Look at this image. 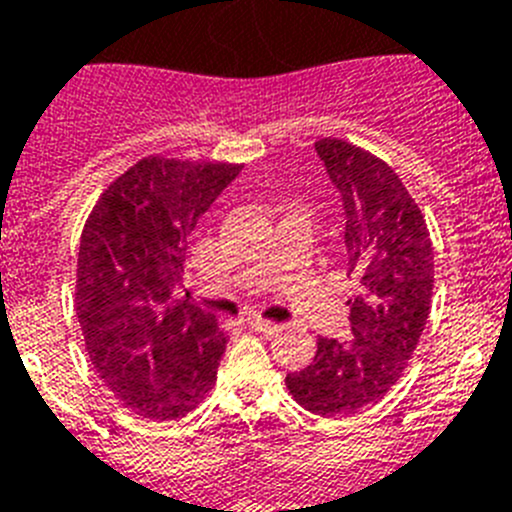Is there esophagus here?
Wrapping results in <instances>:
<instances>
[{
  "label": "esophagus",
  "mask_w": 512,
  "mask_h": 512,
  "mask_svg": "<svg viewBox=\"0 0 512 512\" xmlns=\"http://www.w3.org/2000/svg\"><path fill=\"white\" fill-rule=\"evenodd\" d=\"M248 325H251L253 330H259V333H266V336H274V333L282 330V325L279 323H269V320H261V318H248Z\"/></svg>",
  "instance_id": "34e87169"
}]
</instances>
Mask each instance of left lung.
<instances>
[{"label": "left lung", "instance_id": "left-lung-1", "mask_svg": "<svg viewBox=\"0 0 512 512\" xmlns=\"http://www.w3.org/2000/svg\"><path fill=\"white\" fill-rule=\"evenodd\" d=\"M346 215V269L359 282L351 336L318 338V354L287 374L302 408L323 418L356 415L382 400L408 366L431 312L433 246L420 207L382 158L346 140L315 143Z\"/></svg>", "mask_w": 512, "mask_h": 512}]
</instances>
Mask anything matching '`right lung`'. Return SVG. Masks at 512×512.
I'll return each instance as SVG.
<instances>
[{"instance_id": "add662e5", "label": "right lung", "mask_w": 512, "mask_h": 512, "mask_svg": "<svg viewBox=\"0 0 512 512\" xmlns=\"http://www.w3.org/2000/svg\"><path fill=\"white\" fill-rule=\"evenodd\" d=\"M238 164L148 156L104 189L76 261V315L89 359L133 413L182 418L217 379L228 336L215 315L174 302L192 230Z\"/></svg>"}]
</instances>
